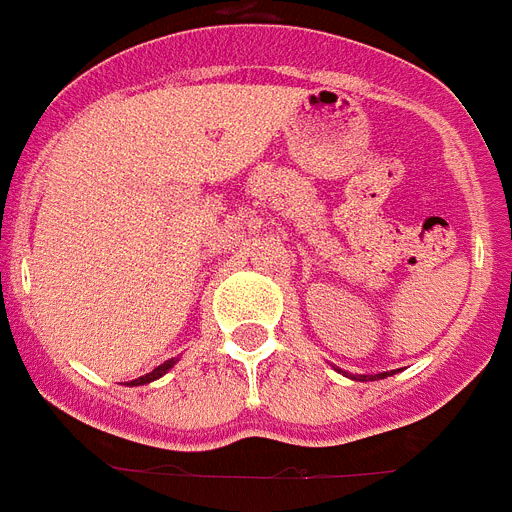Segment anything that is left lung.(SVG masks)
Segmentation results:
<instances>
[{"label": "left lung", "mask_w": 512, "mask_h": 512, "mask_svg": "<svg viewBox=\"0 0 512 512\" xmlns=\"http://www.w3.org/2000/svg\"><path fill=\"white\" fill-rule=\"evenodd\" d=\"M337 371H340V369H337ZM340 374H345L348 379H356V382H374V379L390 377V371H382V374H348V371H340Z\"/></svg>", "instance_id": "obj_1"}]
</instances>
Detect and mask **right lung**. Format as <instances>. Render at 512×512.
Returning a JSON list of instances; mask_svg holds the SVG:
<instances>
[{
	"instance_id": "obj_1",
	"label": "right lung",
	"mask_w": 512,
	"mask_h": 512,
	"mask_svg": "<svg viewBox=\"0 0 512 512\" xmlns=\"http://www.w3.org/2000/svg\"><path fill=\"white\" fill-rule=\"evenodd\" d=\"M172 366H175V358H170V361L167 363H162V366H156L154 371H151V374H146V377H141V379H133V387L135 384H149V382H154V379H159V377H164V374H167V371L172 369Z\"/></svg>"
}]
</instances>
